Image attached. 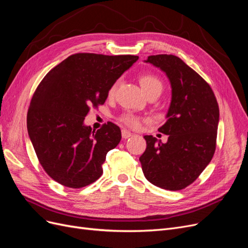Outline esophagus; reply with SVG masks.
I'll return each instance as SVG.
<instances>
[{"mask_svg": "<svg viewBox=\"0 0 248 248\" xmlns=\"http://www.w3.org/2000/svg\"><path fill=\"white\" fill-rule=\"evenodd\" d=\"M131 136H132V133H131L130 131L126 130V129H123V130H122V138H123V139H128V138H130Z\"/></svg>", "mask_w": 248, "mask_h": 248, "instance_id": "esophagus-1", "label": "esophagus"}]
</instances>
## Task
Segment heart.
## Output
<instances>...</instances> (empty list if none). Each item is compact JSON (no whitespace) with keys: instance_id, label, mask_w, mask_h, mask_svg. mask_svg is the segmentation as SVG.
Returning <instances> with one entry per match:
<instances>
[{"instance_id":"1","label":"heart","mask_w":248,"mask_h":248,"mask_svg":"<svg viewBox=\"0 0 248 248\" xmlns=\"http://www.w3.org/2000/svg\"><path fill=\"white\" fill-rule=\"evenodd\" d=\"M139 80L142 90H144L147 95L153 91H156V90H162V84L160 79L152 73L140 74ZM117 85H118L117 82H114V84H112L111 87L109 88L108 90L109 96H112L115 94L117 90ZM119 120L120 122H122L127 127H130V128H134V129L139 128L142 122V119L140 117L132 114V112H125V114H123L119 118Z\"/></svg>"}]
</instances>
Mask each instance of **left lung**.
<instances>
[{
  "mask_svg": "<svg viewBox=\"0 0 248 248\" xmlns=\"http://www.w3.org/2000/svg\"><path fill=\"white\" fill-rule=\"evenodd\" d=\"M167 73L171 86L168 121L158 131L166 144L145 136L140 157L146 179L167 190H181L193 183L211 161L216 149L219 108L211 87L174 55L149 56L147 61Z\"/></svg>",
  "mask_w": 248,
  "mask_h": 248,
  "instance_id": "8db88e82",
  "label": "left lung"
}]
</instances>
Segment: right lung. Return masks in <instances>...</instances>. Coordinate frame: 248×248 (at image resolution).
I'll return each mask as SVG.
<instances>
[{"mask_svg": "<svg viewBox=\"0 0 248 248\" xmlns=\"http://www.w3.org/2000/svg\"><path fill=\"white\" fill-rule=\"evenodd\" d=\"M138 56L78 52L54 67L35 90L27 115L29 137L46 174L70 188L98 180L121 130L108 122L97 131L84 125L90 108L106 102L111 85Z\"/></svg>", "mask_w": 248, "mask_h": 248, "instance_id": "obj_1", "label": "right lung"}]
</instances>
